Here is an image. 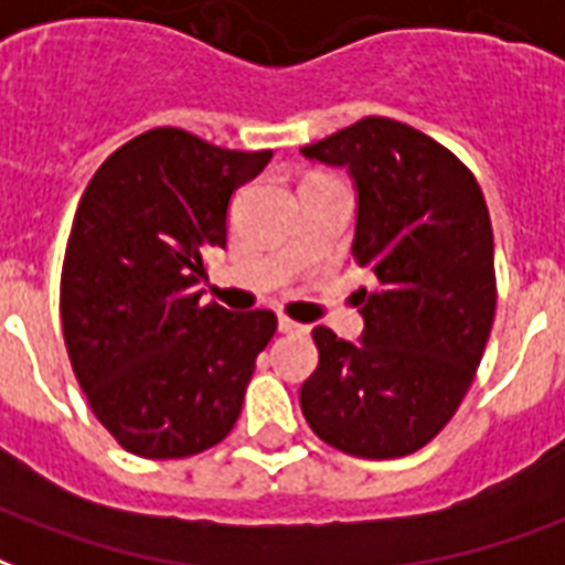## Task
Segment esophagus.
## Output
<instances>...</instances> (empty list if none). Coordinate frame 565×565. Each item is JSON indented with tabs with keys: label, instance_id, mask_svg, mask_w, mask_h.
<instances>
[{
	"label": "esophagus",
	"instance_id": "obj_1",
	"mask_svg": "<svg viewBox=\"0 0 565 565\" xmlns=\"http://www.w3.org/2000/svg\"><path fill=\"white\" fill-rule=\"evenodd\" d=\"M278 329L287 332V335H302V332H308V326L296 323V320H290V317H281V320H278Z\"/></svg>",
	"mask_w": 565,
	"mask_h": 565
}]
</instances>
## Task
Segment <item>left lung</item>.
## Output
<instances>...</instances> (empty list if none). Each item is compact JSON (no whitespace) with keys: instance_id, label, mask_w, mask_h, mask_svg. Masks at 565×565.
Returning <instances> with one entry per match:
<instances>
[{"instance_id":"8db88e82","label":"left lung","mask_w":565,"mask_h":565,"mask_svg":"<svg viewBox=\"0 0 565 565\" xmlns=\"http://www.w3.org/2000/svg\"><path fill=\"white\" fill-rule=\"evenodd\" d=\"M305 158L356 179L353 260L374 287L353 299L359 344L317 326L320 365L299 388L311 431L386 461L419 452L461 407L497 308L494 233L470 167L428 134L365 116Z\"/></svg>"}]
</instances>
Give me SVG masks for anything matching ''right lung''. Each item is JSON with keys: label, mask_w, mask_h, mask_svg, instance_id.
Segmentation results:
<instances>
[{"label": "right lung", "mask_w": 565, "mask_h": 565, "mask_svg": "<svg viewBox=\"0 0 565 565\" xmlns=\"http://www.w3.org/2000/svg\"><path fill=\"white\" fill-rule=\"evenodd\" d=\"M271 149L239 152L152 128L86 185L62 260L60 317L95 419L140 458H191L239 419L278 317L200 302L206 254L227 245L233 191Z\"/></svg>", "instance_id": "obj_1"}]
</instances>
